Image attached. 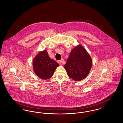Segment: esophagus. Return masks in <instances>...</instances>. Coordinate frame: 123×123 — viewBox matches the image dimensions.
Segmentation results:
<instances>
[{"mask_svg": "<svg viewBox=\"0 0 123 123\" xmlns=\"http://www.w3.org/2000/svg\"><path fill=\"white\" fill-rule=\"evenodd\" d=\"M63 60H62V59H61V60H60L59 61V64H61L62 63H63Z\"/></svg>", "mask_w": 123, "mask_h": 123, "instance_id": "34e87169", "label": "esophagus"}]
</instances>
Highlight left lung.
<instances>
[{
  "mask_svg": "<svg viewBox=\"0 0 123 123\" xmlns=\"http://www.w3.org/2000/svg\"><path fill=\"white\" fill-rule=\"evenodd\" d=\"M92 66V59L88 53L80 44L71 51L64 68L69 77L75 81L86 77Z\"/></svg>",
  "mask_w": 123,
  "mask_h": 123,
  "instance_id": "8db88e82",
  "label": "left lung"
}]
</instances>
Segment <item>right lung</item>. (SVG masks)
Here are the masks:
<instances>
[{
    "instance_id": "right-lung-1",
    "label": "right lung",
    "mask_w": 123,
    "mask_h": 123,
    "mask_svg": "<svg viewBox=\"0 0 123 123\" xmlns=\"http://www.w3.org/2000/svg\"><path fill=\"white\" fill-rule=\"evenodd\" d=\"M32 64L35 73L43 80L52 77L54 71L59 66L55 60L49 57L46 50L38 53L33 59Z\"/></svg>"
}]
</instances>
